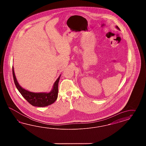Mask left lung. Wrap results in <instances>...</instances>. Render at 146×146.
<instances>
[{
    "mask_svg": "<svg viewBox=\"0 0 146 146\" xmlns=\"http://www.w3.org/2000/svg\"><path fill=\"white\" fill-rule=\"evenodd\" d=\"M116 27H117V29H119V27H117V26H116Z\"/></svg>",
    "mask_w": 146,
    "mask_h": 146,
    "instance_id": "obj_1",
    "label": "left lung"
}]
</instances>
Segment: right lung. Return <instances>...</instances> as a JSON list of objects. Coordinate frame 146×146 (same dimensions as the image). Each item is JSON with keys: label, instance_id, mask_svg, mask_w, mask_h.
I'll list each match as a JSON object with an SVG mask.
<instances>
[{"label": "right lung", "instance_id": "right-lung-1", "mask_svg": "<svg viewBox=\"0 0 146 146\" xmlns=\"http://www.w3.org/2000/svg\"><path fill=\"white\" fill-rule=\"evenodd\" d=\"M13 75L14 81L15 84L26 101L33 106L38 107H44L50 105L56 100L58 92V82L60 76L57 78L54 83L53 88L49 93H34L31 92L22 88L16 80L15 75L14 68L13 66Z\"/></svg>", "mask_w": 146, "mask_h": 146}]
</instances>
